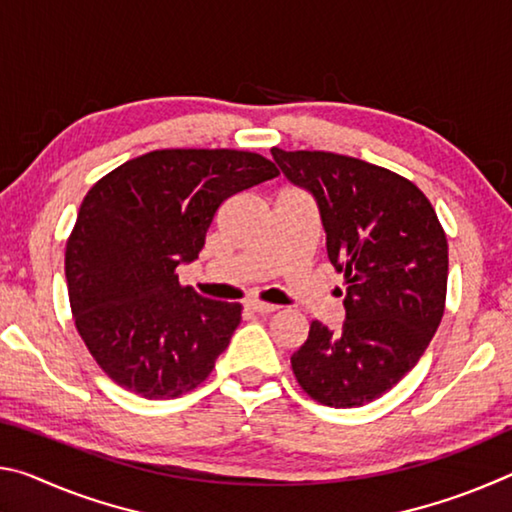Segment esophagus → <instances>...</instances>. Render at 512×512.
Returning a JSON list of instances; mask_svg holds the SVG:
<instances>
[{"instance_id": "esophagus-1", "label": "esophagus", "mask_w": 512, "mask_h": 512, "mask_svg": "<svg viewBox=\"0 0 512 512\" xmlns=\"http://www.w3.org/2000/svg\"><path fill=\"white\" fill-rule=\"evenodd\" d=\"M248 307L255 311V314H273L277 305H271V302H262V300H250Z\"/></svg>"}]
</instances>
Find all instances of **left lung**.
Returning a JSON list of instances; mask_svg holds the SVG:
<instances>
[{
  "mask_svg": "<svg viewBox=\"0 0 512 512\" xmlns=\"http://www.w3.org/2000/svg\"><path fill=\"white\" fill-rule=\"evenodd\" d=\"M271 153L289 183L314 196L327 259L348 280L343 325L314 320L291 357L293 375L320 404L363 406L391 391L436 334L445 232L427 196L393 171L325 151Z\"/></svg>",
  "mask_w": 512,
  "mask_h": 512,
  "instance_id": "obj_1",
  "label": "left lung"
}]
</instances>
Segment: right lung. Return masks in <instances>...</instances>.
I'll list each match as a JSON object with an SVG mask.
<instances>
[{"instance_id":"add662e5","label":"right lung","mask_w":512,"mask_h":512,"mask_svg":"<svg viewBox=\"0 0 512 512\" xmlns=\"http://www.w3.org/2000/svg\"><path fill=\"white\" fill-rule=\"evenodd\" d=\"M280 176L230 149H167L128 160L83 198L65 250L69 305L101 370L146 400L205 381L228 348L241 305L180 287L223 201Z\"/></svg>"}]
</instances>
